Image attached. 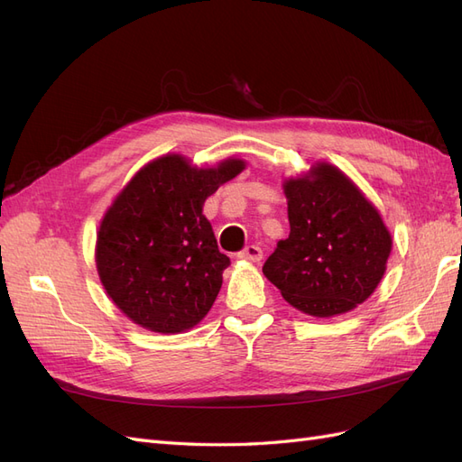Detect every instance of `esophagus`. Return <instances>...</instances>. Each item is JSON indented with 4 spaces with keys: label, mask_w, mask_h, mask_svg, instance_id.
<instances>
[{
    "label": "esophagus",
    "mask_w": 462,
    "mask_h": 462,
    "mask_svg": "<svg viewBox=\"0 0 462 462\" xmlns=\"http://www.w3.org/2000/svg\"><path fill=\"white\" fill-rule=\"evenodd\" d=\"M262 256H263V253H262V248L260 246H256V245H248V246H245L239 254H236V258H241V260H248V262H260L262 260Z\"/></svg>",
    "instance_id": "obj_1"
}]
</instances>
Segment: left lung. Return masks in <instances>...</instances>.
<instances>
[{"mask_svg":"<svg viewBox=\"0 0 462 462\" xmlns=\"http://www.w3.org/2000/svg\"><path fill=\"white\" fill-rule=\"evenodd\" d=\"M291 233L263 263V275L297 310L316 318L365 302L385 273L391 235L377 209L337 167L285 180Z\"/></svg>","mask_w":462,"mask_h":462,"instance_id":"1","label":"left lung"}]
</instances>
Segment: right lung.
<instances>
[{
    "mask_svg": "<svg viewBox=\"0 0 462 462\" xmlns=\"http://www.w3.org/2000/svg\"><path fill=\"white\" fill-rule=\"evenodd\" d=\"M243 170L241 160L199 170L175 153L163 156L138 171L107 209L97 231V273L134 324L180 333L212 309L229 258L219 253L202 206Z\"/></svg>",
    "mask_w": 462,
    "mask_h": 462,
    "instance_id": "add662e5",
    "label": "right lung"
}]
</instances>
